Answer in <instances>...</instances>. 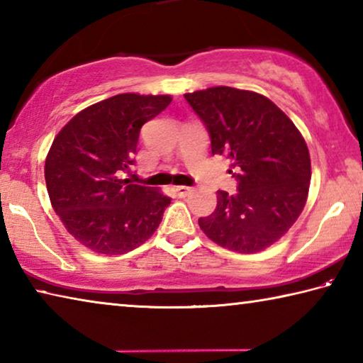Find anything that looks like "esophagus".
<instances>
[{
    "instance_id": "obj_1",
    "label": "esophagus",
    "mask_w": 363,
    "mask_h": 363,
    "mask_svg": "<svg viewBox=\"0 0 363 363\" xmlns=\"http://www.w3.org/2000/svg\"><path fill=\"white\" fill-rule=\"evenodd\" d=\"M190 192H192V187H187V186H177L176 187V194L179 196H187Z\"/></svg>"
}]
</instances>
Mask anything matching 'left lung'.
<instances>
[{"instance_id": "left-lung-1", "label": "left lung", "mask_w": 363, "mask_h": 363, "mask_svg": "<svg viewBox=\"0 0 363 363\" xmlns=\"http://www.w3.org/2000/svg\"><path fill=\"white\" fill-rule=\"evenodd\" d=\"M203 121L213 155L229 158L237 194L218 190V205L199 224L220 247L256 253L285 235L306 205L311 157L293 121L253 91L216 86L184 94Z\"/></svg>"}]
</instances>
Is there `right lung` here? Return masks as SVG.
I'll return each instance as SVG.
<instances>
[{"mask_svg":"<svg viewBox=\"0 0 363 363\" xmlns=\"http://www.w3.org/2000/svg\"><path fill=\"white\" fill-rule=\"evenodd\" d=\"M171 96L118 94L82 110L54 139L45 164L51 205L86 248L125 255L162 223L171 199L123 179L134 164L139 133Z\"/></svg>","mask_w":363,"mask_h":363,"instance_id":"add662e5","label":"right lung"}]
</instances>
